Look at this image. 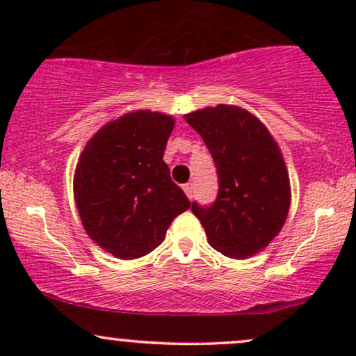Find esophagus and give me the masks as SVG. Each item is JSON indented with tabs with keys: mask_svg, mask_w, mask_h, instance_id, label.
<instances>
[{
	"mask_svg": "<svg viewBox=\"0 0 356 356\" xmlns=\"http://www.w3.org/2000/svg\"><path fill=\"white\" fill-rule=\"evenodd\" d=\"M182 189H184V192H186L187 197L192 199V194H194V187H192V184H184Z\"/></svg>",
	"mask_w": 356,
	"mask_h": 356,
	"instance_id": "34e87169",
	"label": "esophagus"
}]
</instances>
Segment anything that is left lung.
I'll return each mask as SVG.
<instances>
[{
	"mask_svg": "<svg viewBox=\"0 0 356 356\" xmlns=\"http://www.w3.org/2000/svg\"><path fill=\"white\" fill-rule=\"evenodd\" d=\"M214 159L218 199L209 207L192 202L207 243L234 259L263 251L288 218L291 187L283 154L266 125L236 105L184 115Z\"/></svg>",
	"mask_w": 356,
	"mask_h": 356,
	"instance_id": "left-lung-1",
	"label": "left lung"
}]
</instances>
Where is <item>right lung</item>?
Masks as SVG:
<instances>
[{"instance_id": "add662e5", "label": "right lung", "mask_w": 356, "mask_h": 356, "mask_svg": "<svg viewBox=\"0 0 356 356\" xmlns=\"http://www.w3.org/2000/svg\"><path fill=\"white\" fill-rule=\"evenodd\" d=\"M175 120L150 110L124 113L85 145L73 175V195L90 239L118 259L154 251L170 222L189 209L164 162Z\"/></svg>"}]
</instances>
